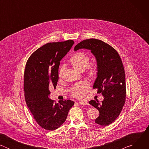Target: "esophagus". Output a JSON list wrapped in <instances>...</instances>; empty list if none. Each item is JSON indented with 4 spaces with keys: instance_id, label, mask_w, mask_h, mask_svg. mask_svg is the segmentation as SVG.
Here are the masks:
<instances>
[{
    "instance_id": "1",
    "label": "esophagus",
    "mask_w": 149,
    "mask_h": 149,
    "mask_svg": "<svg viewBox=\"0 0 149 149\" xmlns=\"http://www.w3.org/2000/svg\"><path fill=\"white\" fill-rule=\"evenodd\" d=\"M79 104L81 105H88L89 104L87 102H85V101H79Z\"/></svg>"
}]
</instances>
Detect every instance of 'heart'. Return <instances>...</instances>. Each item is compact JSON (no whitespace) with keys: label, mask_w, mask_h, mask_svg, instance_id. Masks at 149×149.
I'll return each instance as SVG.
<instances>
[{"label":"heart","mask_w":149,"mask_h":149,"mask_svg":"<svg viewBox=\"0 0 149 149\" xmlns=\"http://www.w3.org/2000/svg\"><path fill=\"white\" fill-rule=\"evenodd\" d=\"M90 58L88 55L84 52H77L74 54L70 59L71 65L78 71H83L87 68V72L90 76H94L97 73V65L94 63L89 64ZM63 68L59 73V77L61 75ZM90 88V84L87 81H82L77 84L72 88V95L77 98H82L86 94Z\"/></svg>","instance_id":"1"}]
</instances>
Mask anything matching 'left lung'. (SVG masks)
Instances as JSON below:
<instances>
[{
	"instance_id": "8db88e82",
	"label": "left lung",
	"mask_w": 149,
	"mask_h": 149,
	"mask_svg": "<svg viewBox=\"0 0 149 149\" xmlns=\"http://www.w3.org/2000/svg\"><path fill=\"white\" fill-rule=\"evenodd\" d=\"M80 49L90 50L95 58L97 72L93 88H98L104 100L101 103L93 100L89 104L100 113L95 123L108 125L120 115L125 102V77L121 59L112 47L101 40H84L74 47L75 51Z\"/></svg>"
}]
</instances>
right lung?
<instances>
[{
  "label": "right lung",
  "mask_w": 149,
  "mask_h": 149,
  "mask_svg": "<svg viewBox=\"0 0 149 149\" xmlns=\"http://www.w3.org/2000/svg\"><path fill=\"white\" fill-rule=\"evenodd\" d=\"M74 44L72 40L48 43L35 51L26 62L24 74L26 105L37 123L47 130L58 129L74 104L70 100L54 103L49 97V89L57 85L60 61Z\"/></svg>",
  "instance_id": "add662e5"
}]
</instances>
